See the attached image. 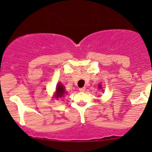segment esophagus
Returning <instances> with one entry per match:
<instances>
[{"mask_svg":"<svg viewBox=\"0 0 152 152\" xmlns=\"http://www.w3.org/2000/svg\"><path fill=\"white\" fill-rule=\"evenodd\" d=\"M85 90H86V88H85V87H82V88H79V91L81 92H84Z\"/></svg>","mask_w":152,"mask_h":152,"instance_id":"1","label":"esophagus"}]
</instances>
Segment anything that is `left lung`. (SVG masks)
Wrapping results in <instances>:
<instances>
[{"label": "left lung", "mask_w": 152, "mask_h": 152, "mask_svg": "<svg viewBox=\"0 0 152 152\" xmlns=\"http://www.w3.org/2000/svg\"><path fill=\"white\" fill-rule=\"evenodd\" d=\"M99 88H100V89H101V88H102V85H101V84H99Z\"/></svg>", "instance_id": "obj_1"}]
</instances>
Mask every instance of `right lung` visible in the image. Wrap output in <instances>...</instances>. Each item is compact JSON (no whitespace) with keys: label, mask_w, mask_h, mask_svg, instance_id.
I'll list each match as a JSON object with an SVG mask.
<instances>
[{"label":"right lung","mask_w":152,"mask_h":152,"mask_svg":"<svg viewBox=\"0 0 152 152\" xmlns=\"http://www.w3.org/2000/svg\"><path fill=\"white\" fill-rule=\"evenodd\" d=\"M66 93L65 88H64V86L61 83H59L56 86V94L55 96L56 98H61V97L64 96V95Z\"/></svg>","instance_id":"add662e5"}]
</instances>
